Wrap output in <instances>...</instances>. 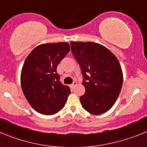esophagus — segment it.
<instances>
[{
	"label": "esophagus",
	"mask_w": 147,
	"mask_h": 147,
	"mask_svg": "<svg viewBox=\"0 0 147 147\" xmlns=\"http://www.w3.org/2000/svg\"><path fill=\"white\" fill-rule=\"evenodd\" d=\"M76 85H77V82H74L72 85H71V87H72V88H74L75 86H76Z\"/></svg>",
	"instance_id": "1"
}]
</instances>
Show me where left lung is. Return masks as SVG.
Returning <instances> with one entry per match:
<instances>
[{
	"label": "left lung",
	"mask_w": 147,
	"mask_h": 147,
	"mask_svg": "<svg viewBox=\"0 0 147 147\" xmlns=\"http://www.w3.org/2000/svg\"><path fill=\"white\" fill-rule=\"evenodd\" d=\"M71 46L84 77L82 106L93 115L105 113L113 106L121 90L123 72L119 59L96 42L72 41Z\"/></svg>",
	"instance_id": "1"
}]
</instances>
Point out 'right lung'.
Instances as JSON below:
<instances>
[{"label": "right lung", "mask_w": 147, "mask_h": 147, "mask_svg": "<svg viewBox=\"0 0 147 147\" xmlns=\"http://www.w3.org/2000/svg\"><path fill=\"white\" fill-rule=\"evenodd\" d=\"M70 49L67 42L41 44L31 51L23 63L20 74L23 94L40 113H57L67 102L71 90L59 82L57 67Z\"/></svg>", "instance_id": "right-lung-1"}]
</instances>
